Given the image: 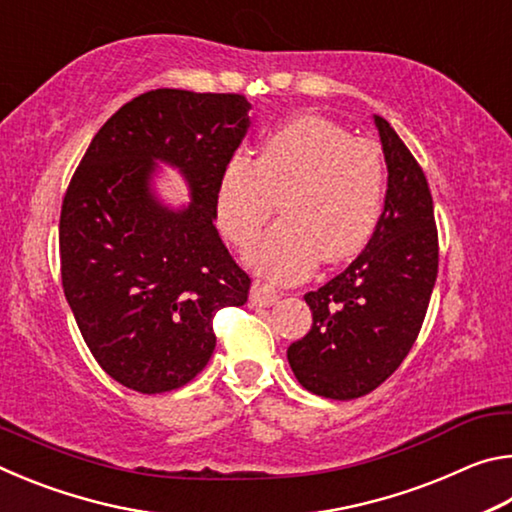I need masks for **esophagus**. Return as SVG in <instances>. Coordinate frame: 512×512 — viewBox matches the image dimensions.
Returning a JSON list of instances; mask_svg holds the SVG:
<instances>
[{"label":"esophagus","instance_id":"esophagus-1","mask_svg":"<svg viewBox=\"0 0 512 512\" xmlns=\"http://www.w3.org/2000/svg\"><path fill=\"white\" fill-rule=\"evenodd\" d=\"M280 298V293L273 287V284L262 282V280H255L253 287H250V305L255 307H268L273 305V302Z\"/></svg>","mask_w":512,"mask_h":512}]
</instances>
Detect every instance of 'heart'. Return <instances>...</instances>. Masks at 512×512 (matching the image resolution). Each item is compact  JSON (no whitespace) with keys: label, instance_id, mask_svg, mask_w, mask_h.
Instances as JSON below:
<instances>
[{"label":"heart","instance_id":"b5f03b06","mask_svg":"<svg viewBox=\"0 0 512 512\" xmlns=\"http://www.w3.org/2000/svg\"><path fill=\"white\" fill-rule=\"evenodd\" d=\"M386 164L377 142L352 137L320 115H300L266 137L257 158L235 153L214 196L225 239L246 248L275 212L284 219L248 250V264L280 280L302 277L318 259L343 264L375 235Z\"/></svg>","mask_w":512,"mask_h":512}]
</instances>
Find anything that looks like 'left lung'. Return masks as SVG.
Here are the masks:
<instances>
[{
  "instance_id": "left-lung-1",
  "label": "left lung",
  "mask_w": 512,
  "mask_h": 512,
  "mask_svg": "<svg viewBox=\"0 0 512 512\" xmlns=\"http://www.w3.org/2000/svg\"><path fill=\"white\" fill-rule=\"evenodd\" d=\"M388 167L384 212L366 250L305 293L314 316L291 343V370L309 393L357 400L393 375L418 339L438 275V228L427 176L384 117L375 115Z\"/></svg>"
}]
</instances>
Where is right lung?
Returning <instances> with one entry per match:
<instances>
[{
	"label": "right lung",
	"mask_w": 512,
	"mask_h": 512,
	"mask_svg": "<svg viewBox=\"0 0 512 512\" xmlns=\"http://www.w3.org/2000/svg\"><path fill=\"white\" fill-rule=\"evenodd\" d=\"M244 94L160 88L121 106L76 167L60 207V277L92 357L121 386L176 391L210 361L212 320L248 300L250 275L214 228L219 176L250 126ZM153 159L176 163L195 203L164 211Z\"/></svg>",
	"instance_id": "1"
}]
</instances>
